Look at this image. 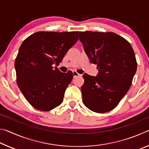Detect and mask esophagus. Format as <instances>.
Instances as JSON below:
<instances>
[{
    "instance_id": "esophagus-1",
    "label": "esophagus",
    "mask_w": 149,
    "mask_h": 149,
    "mask_svg": "<svg viewBox=\"0 0 149 149\" xmlns=\"http://www.w3.org/2000/svg\"><path fill=\"white\" fill-rule=\"evenodd\" d=\"M73 75H74V77H76L77 76H79L80 74H78L76 72H73Z\"/></svg>"
}]
</instances>
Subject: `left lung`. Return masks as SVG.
I'll list each match as a JSON object with an SVG mask.
<instances>
[{
	"label": "left lung",
	"instance_id": "8db88e82",
	"mask_svg": "<svg viewBox=\"0 0 149 149\" xmlns=\"http://www.w3.org/2000/svg\"><path fill=\"white\" fill-rule=\"evenodd\" d=\"M79 41L90 62L97 64V76L84 75L83 102L89 110L104 113L114 109L127 93L137 71L132 45L112 32H79Z\"/></svg>",
	"mask_w": 149,
	"mask_h": 149
}]
</instances>
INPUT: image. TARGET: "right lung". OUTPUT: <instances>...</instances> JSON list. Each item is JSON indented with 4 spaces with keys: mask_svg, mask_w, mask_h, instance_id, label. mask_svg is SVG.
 <instances>
[{
    "mask_svg": "<svg viewBox=\"0 0 149 149\" xmlns=\"http://www.w3.org/2000/svg\"><path fill=\"white\" fill-rule=\"evenodd\" d=\"M78 35L79 31H38L22 42L14 63L16 82L33 107L49 111L62 102L73 73H62L53 65L62 62Z\"/></svg>",
    "mask_w": 149,
    "mask_h": 149,
    "instance_id": "obj_1",
    "label": "right lung"
}]
</instances>
